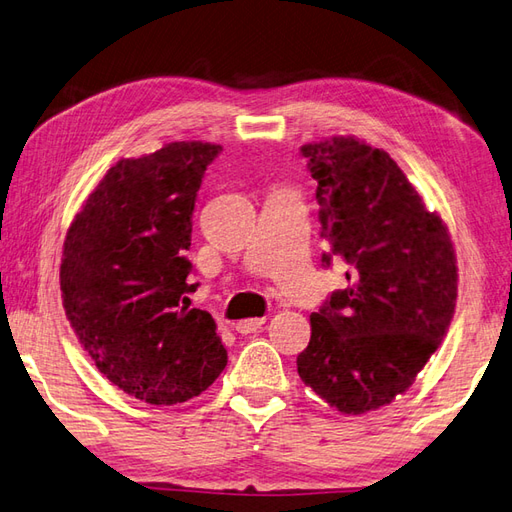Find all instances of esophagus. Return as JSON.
Here are the masks:
<instances>
[{"instance_id":"obj_1","label":"esophagus","mask_w":512,"mask_h":512,"mask_svg":"<svg viewBox=\"0 0 512 512\" xmlns=\"http://www.w3.org/2000/svg\"><path fill=\"white\" fill-rule=\"evenodd\" d=\"M263 324H265V317H247V320L236 322V331L241 335H249V333H256Z\"/></svg>"}]
</instances>
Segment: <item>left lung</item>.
Returning a JSON list of instances; mask_svg holds the SVG:
<instances>
[{"label": "left lung", "instance_id": "obj_1", "mask_svg": "<svg viewBox=\"0 0 512 512\" xmlns=\"http://www.w3.org/2000/svg\"><path fill=\"white\" fill-rule=\"evenodd\" d=\"M322 238L348 287L311 315L298 374L342 414L392 403L438 350L456 313L458 267L447 225L392 157L357 138L304 144Z\"/></svg>", "mask_w": 512, "mask_h": 512}]
</instances>
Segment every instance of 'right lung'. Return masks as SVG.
Returning a JSON list of instances; mask_svg holds the SVG:
<instances>
[{
	"label": "right lung",
	"mask_w": 512,
	"mask_h": 512,
	"mask_svg": "<svg viewBox=\"0 0 512 512\" xmlns=\"http://www.w3.org/2000/svg\"><path fill=\"white\" fill-rule=\"evenodd\" d=\"M210 142H170L113 164L65 236V315L96 368L135 399L175 405L227 366L212 315L188 309L192 212Z\"/></svg>",
	"instance_id": "add662e5"
}]
</instances>
